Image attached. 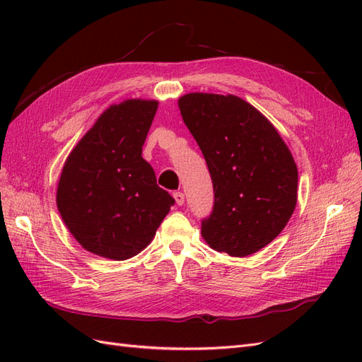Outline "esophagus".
Instances as JSON below:
<instances>
[{
  "instance_id": "1",
  "label": "esophagus",
  "mask_w": 362,
  "mask_h": 362,
  "mask_svg": "<svg viewBox=\"0 0 362 362\" xmlns=\"http://www.w3.org/2000/svg\"><path fill=\"white\" fill-rule=\"evenodd\" d=\"M173 198L177 205H182L184 204V193L182 192H173Z\"/></svg>"
}]
</instances>
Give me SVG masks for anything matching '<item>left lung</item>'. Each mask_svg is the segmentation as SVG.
I'll use <instances>...</instances> for the list:
<instances>
[{"label": "left lung", "mask_w": 362, "mask_h": 362, "mask_svg": "<svg viewBox=\"0 0 362 362\" xmlns=\"http://www.w3.org/2000/svg\"><path fill=\"white\" fill-rule=\"evenodd\" d=\"M178 107L213 180L204 240L231 257L255 254L281 234L298 202L288 146L264 115L235 95L187 93Z\"/></svg>", "instance_id": "obj_1"}]
</instances>
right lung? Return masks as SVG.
I'll use <instances>...</instances> for the list:
<instances>
[{
    "label": "right lung",
    "instance_id": "add662e5",
    "mask_svg": "<svg viewBox=\"0 0 362 362\" xmlns=\"http://www.w3.org/2000/svg\"><path fill=\"white\" fill-rule=\"evenodd\" d=\"M156 100L113 104L71 151L57 185V208L86 250L122 261L156 237L175 199L141 157Z\"/></svg>",
    "mask_w": 362,
    "mask_h": 362
}]
</instances>
